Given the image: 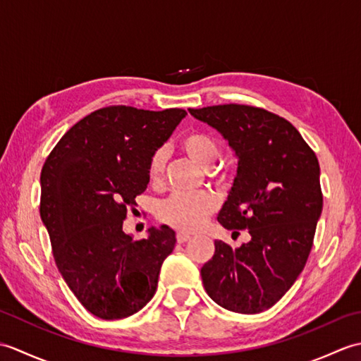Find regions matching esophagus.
<instances>
[{
  "mask_svg": "<svg viewBox=\"0 0 361 361\" xmlns=\"http://www.w3.org/2000/svg\"><path fill=\"white\" fill-rule=\"evenodd\" d=\"M188 240H190V235L189 234H185V233L176 234V242H178V243H185Z\"/></svg>",
  "mask_w": 361,
  "mask_h": 361,
  "instance_id": "1",
  "label": "esophagus"
}]
</instances>
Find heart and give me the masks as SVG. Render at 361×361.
Segmentation results:
<instances>
[{
  "label": "heart",
  "instance_id": "b5f03b06",
  "mask_svg": "<svg viewBox=\"0 0 361 361\" xmlns=\"http://www.w3.org/2000/svg\"><path fill=\"white\" fill-rule=\"evenodd\" d=\"M180 145L190 159L203 167H209L219 157V144L208 133L190 132L181 137ZM166 158L164 149L152 153L147 166L152 183H159L163 178ZM217 204L216 195L206 190L195 194H173L159 203L158 219L180 231L192 233L203 226L206 219L217 209Z\"/></svg>",
  "mask_w": 361,
  "mask_h": 361
}]
</instances>
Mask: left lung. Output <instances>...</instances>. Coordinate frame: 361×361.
Wrapping results in <instances>:
<instances>
[{"instance_id":"1","label":"left lung","mask_w":361,"mask_h":361,"mask_svg":"<svg viewBox=\"0 0 361 361\" xmlns=\"http://www.w3.org/2000/svg\"><path fill=\"white\" fill-rule=\"evenodd\" d=\"M189 113L235 152L237 173L217 220L251 235L235 250L216 240L200 271L204 290L226 310L260 313L287 293L307 262L323 211L318 158L287 119L264 109L226 104Z\"/></svg>"}]
</instances>
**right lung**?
Segmentation results:
<instances>
[{
    "mask_svg": "<svg viewBox=\"0 0 361 361\" xmlns=\"http://www.w3.org/2000/svg\"><path fill=\"white\" fill-rule=\"evenodd\" d=\"M186 116L111 105L80 119L46 158L40 217L60 274L94 317L121 319L155 295L164 259L175 247L167 225L147 239L122 231L127 209L149 185L152 153Z\"/></svg>",
    "mask_w": 361,
    "mask_h": 361,
    "instance_id": "obj_1",
    "label": "right lung"
}]
</instances>
